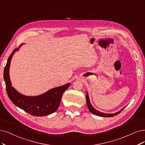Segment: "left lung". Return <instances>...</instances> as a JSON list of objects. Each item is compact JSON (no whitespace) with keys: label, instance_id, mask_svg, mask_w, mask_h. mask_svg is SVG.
<instances>
[{"label":"left lung","instance_id":"left-lung-1","mask_svg":"<svg viewBox=\"0 0 145 145\" xmlns=\"http://www.w3.org/2000/svg\"><path fill=\"white\" fill-rule=\"evenodd\" d=\"M86 99H87V106H88V109L89 110V111L91 112V113L94 115H97V116H103V117H112V116H116L117 115H118L119 114H120L121 112H122V110L124 109L125 107H124V108L122 109L121 110H120L119 112H116V113L115 114H105V113H102V112H100L97 110H95L93 107L92 106L91 104L90 103V101H89V97H88V94L87 92V94H86Z\"/></svg>","mask_w":145,"mask_h":145}]
</instances>
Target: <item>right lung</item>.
<instances>
[{"mask_svg":"<svg viewBox=\"0 0 145 145\" xmlns=\"http://www.w3.org/2000/svg\"><path fill=\"white\" fill-rule=\"evenodd\" d=\"M18 49L15 48L10 54L4 69L3 78L9 98L15 106L31 115L43 116L54 113L60 106L63 94L69 88L70 84L52 88L44 94L36 97H29L20 94L12 87L9 75L10 60L14 52Z\"/></svg>","mask_w":145,"mask_h":145,"instance_id":"right-lung-1","label":"right lung"}]
</instances>
